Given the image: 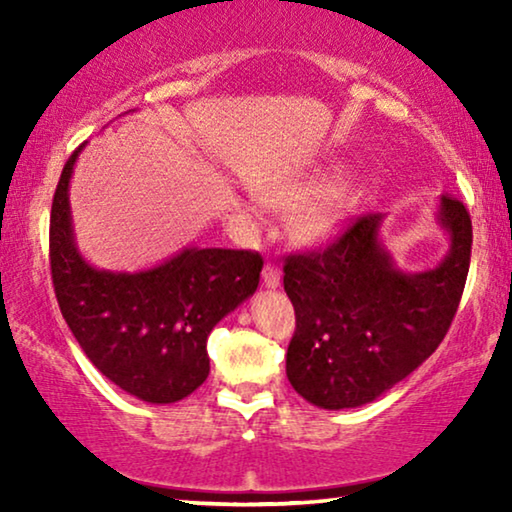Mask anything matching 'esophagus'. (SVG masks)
Instances as JSON below:
<instances>
[{"instance_id": "esophagus-1", "label": "esophagus", "mask_w": 512, "mask_h": 512, "mask_svg": "<svg viewBox=\"0 0 512 512\" xmlns=\"http://www.w3.org/2000/svg\"><path fill=\"white\" fill-rule=\"evenodd\" d=\"M279 282H282V272H279L272 263H265V268H263V284L268 286V289H277Z\"/></svg>"}]
</instances>
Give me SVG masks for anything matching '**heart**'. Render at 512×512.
Instances as JSON below:
<instances>
[{
  "label": "heart",
  "instance_id": "obj_1",
  "mask_svg": "<svg viewBox=\"0 0 512 512\" xmlns=\"http://www.w3.org/2000/svg\"><path fill=\"white\" fill-rule=\"evenodd\" d=\"M265 202L272 207H300L310 202L300 214L298 230L307 242L321 244L349 226L359 212L361 191L354 181L342 179L328 184L326 172H314L265 193Z\"/></svg>",
  "mask_w": 512,
  "mask_h": 512
}]
</instances>
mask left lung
Masks as SVG:
<instances>
[{
	"label": "left lung",
	"instance_id": "8db88e82",
	"mask_svg": "<svg viewBox=\"0 0 512 512\" xmlns=\"http://www.w3.org/2000/svg\"><path fill=\"white\" fill-rule=\"evenodd\" d=\"M382 223L384 214L361 216L331 247L284 263L296 310L286 377L317 408H359L405 380L443 342L464 293L473 244L464 202L438 200L450 249L422 272L398 268Z\"/></svg>",
	"mask_w": 512,
	"mask_h": 512
}]
</instances>
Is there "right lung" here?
Wrapping results in <instances>:
<instances>
[{"mask_svg":"<svg viewBox=\"0 0 512 512\" xmlns=\"http://www.w3.org/2000/svg\"><path fill=\"white\" fill-rule=\"evenodd\" d=\"M83 146L69 156L51 207V275L60 312L107 380L139 401L177 403L207 380L209 333L254 296L263 258L184 247L137 272L90 265L69 209V181Z\"/></svg>","mask_w":512,"mask_h":512,"instance_id":"1","label":"right lung"}]
</instances>
